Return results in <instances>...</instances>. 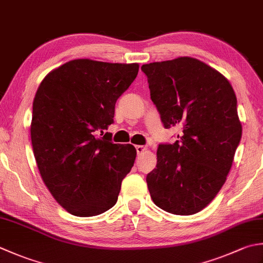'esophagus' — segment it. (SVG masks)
<instances>
[{
	"label": "esophagus",
	"mask_w": 263,
	"mask_h": 263,
	"mask_svg": "<svg viewBox=\"0 0 263 263\" xmlns=\"http://www.w3.org/2000/svg\"><path fill=\"white\" fill-rule=\"evenodd\" d=\"M136 149H137V153L138 154H141L146 151V147L145 146H141V145H138L136 146Z\"/></svg>",
	"instance_id": "1"
}]
</instances>
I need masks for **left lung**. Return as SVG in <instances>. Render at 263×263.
Returning a JSON list of instances; mask_svg holds the SVG:
<instances>
[{
	"label": "left lung",
	"instance_id": "8db88e82",
	"mask_svg": "<svg viewBox=\"0 0 263 263\" xmlns=\"http://www.w3.org/2000/svg\"><path fill=\"white\" fill-rule=\"evenodd\" d=\"M164 127H181L174 143H161L146 181L153 202L190 215L212 202L226 182L241 138L237 99L229 81L190 57L142 65Z\"/></svg>",
	"mask_w": 263,
	"mask_h": 263
}]
</instances>
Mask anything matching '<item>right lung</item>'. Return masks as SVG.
<instances>
[{
  "label": "right lung",
  "instance_id": "right-lung-1",
  "mask_svg": "<svg viewBox=\"0 0 263 263\" xmlns=\"http://www.w3.org/2000/svg\"><path fill=\"white\" fill-rule=\"evenodd\" d=\"M138 70V64L76 59L46 75L36 92L30 125L36 163L54 199L76 217L114 206L135 164L136 148L114 143L104 130Z\"/></svg>",
  "mask_w": 263,
  "mask_h": 263
}]
</instances>
